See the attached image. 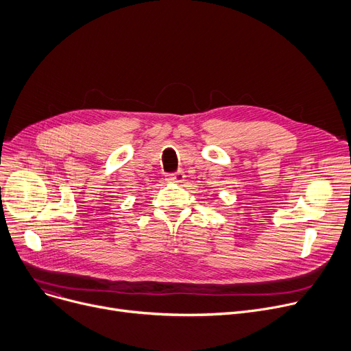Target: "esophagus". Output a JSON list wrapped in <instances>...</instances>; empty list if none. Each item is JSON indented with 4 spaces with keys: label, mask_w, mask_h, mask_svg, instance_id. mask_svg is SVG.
Returning <instances> with one entry per match:
<instances>
[{
    "label": "esophagus",
    "mask_w": 351,
    "mask_h": 351,
    "mask_svg": "<svg viewBox=\"0 0 351 351\" xmlns=\"http://www.w3.org/2000/svg\"><path fill=\"white\" fill-rule=\"evenodd\" d=\"M167 180L172 182V183H182V182H184V173L182 171H178L176 173L167 175Z\"/></svg>",
    "instance_id": "obj_1"
}]
</instances>
